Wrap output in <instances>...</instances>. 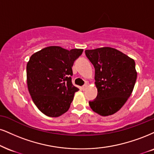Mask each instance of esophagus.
<instances>
[{"mask_svg":"<svg viewBox=\"0 0 154 154\" xmlns=\"http://www.w3.org/2000/svg\"><path fill=\"white\" fill-rule=\"evenodd\" d=\"M86 87H87V84L83 85V86H82V89H83V90H85V89L86 88Z\"/></svg>","mask_w":154,"mask_h":154,"instance_id":"esophagus-1","label":"esophagus"}]
</instances>
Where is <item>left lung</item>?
Masks as SVG:
<instances>
[{"mask_svg": "<svg viewBox=\"0 0 154 154\" xmlns=\"http://www.w3.org/2000/svg\"><path fill=\"white\" fill-rule=\"evenodd\" d=\"M95 68L98 94L89 101L91 109L103 116L116 113L130 97L137 73L135 61L116 49L103 47L86 50Z\"/></svg>", "mask_w": 154, "mask_h": 154, "instance_id": "obj_1", "label": "left lung"}]
</instances>
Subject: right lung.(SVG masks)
<instances>
[{
	"instance_id": "obj_1",
	"label": "right lung",
	"mask_w": 154,
	"mask_h": 154,
	"mask_svg": "<svg viewBox=\"0 0 154 154\" xmlns=\"http://www.w3.org/2000/svg\"><path fill=\"white\" fill-rule=\"evenodd\" d=\"M83 51L50 46L30 58L26 66L28 88L35 105L45 115L58 117L69 109L79 90L72 83V66Z\"/></svg>"
}]
</instances>
